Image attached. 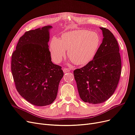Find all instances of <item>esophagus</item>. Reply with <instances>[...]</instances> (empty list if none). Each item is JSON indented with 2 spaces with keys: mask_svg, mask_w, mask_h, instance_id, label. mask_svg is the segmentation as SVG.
Listing matches in <instances>:
<instances>
[{
  "mask_svg": "<svg viewBox=\"0 0 135 135\" xmlns=\"http://www.w3.org/2000/svg\"><path fill=\"white\" fill-rule=\"evenodd\" d=\"M63 72L65 73H68L70 71V69L69 68H64L63 69Z\"/></svg>",
  "mask_w": 135,
  "mask_h": 135,
  "instance_id": "1",
  "label": "esophagus"
}]
</instances>
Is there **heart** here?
<instances>
[{
  "label": "heart",
  "instance_id": "b5f03b06",
  "mask_svg": "<svg viewBox=\"0 0 135 135\" xmlns=\"http://www.w3.org/2000/svg\"><path fill=\"white\" fill-rule=\"evenodd\" d=\"M100 42L97 32L77 30L64 33L60 39L54 37L50 42V52L52 59L58 63L68 50V56L74 64L84 66L94 58Z\"/></svg>",
  "mask_w": 135,
  "mask_h": 135
}]
</instances>
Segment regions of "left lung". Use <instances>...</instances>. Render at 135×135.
<instances>
[{"label":"left lung","instance_id":"left-lung-1","mask_svg":"<svg viewBox=\"0 0 135 135\" xmlns=\"http://www.w3.org/2000/svg\"><path fill=\"white\" fill-rule=\"evenodd\" d=\"M103 39L94 58L73 73L79 97L85 103H104L115 92L121 72L118 41L108 29L100 27Z\"/></svg>","mask_w":135,"mask_h":135}]
</instances>
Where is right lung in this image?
I'll use <instances>...</instances> for the list:
<instances>
[{
    "label": "right lung",
    "instance_id": "1",
    "mask_svg": "<svg viewBox=\"0 0 135 135\" xmlns=\"http://www.w3.org/2000/svg\"><path fill=\"white\" fill-rule=\"evenodd\" d=\"M48 25L27 31L11 57V72L16 90L28 102L38 107L50 105L56 98L63 76L61 67L51 61Z\"/></svg>",
    "mask_w": 135,
    "mask_h": 135
}]
</instances>
